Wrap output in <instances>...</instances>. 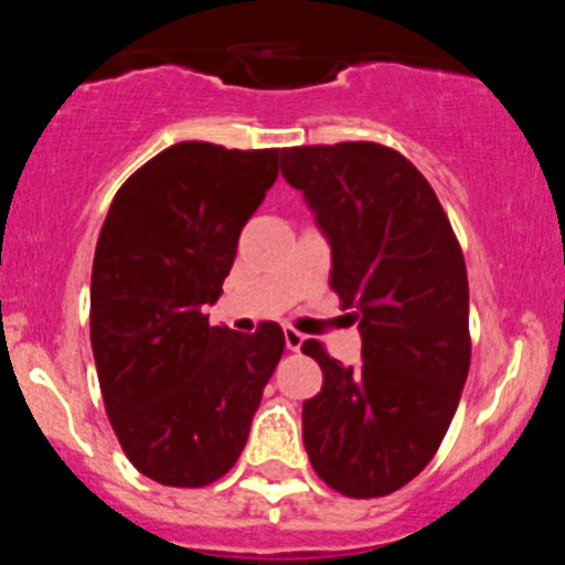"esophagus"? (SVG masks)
Here are the masks:
<instances>
[{
    "label": "esophagus",
    "mask_w": 565,
    "mask_h": 565,
    "mask_svg": "<svg viewBox=\"0 0 565 565\" xmlns=\"http://www.w3.org/2000/svg\"><path fill=\"white\" fill-rule=\"evenodd\" d=\"M286 348L288 351H299V348H302V344H306V337H302V333L299 331H294V328H286Z\"/></svg>",
    "instance_id": "esophagus-1"
}]
</instances>
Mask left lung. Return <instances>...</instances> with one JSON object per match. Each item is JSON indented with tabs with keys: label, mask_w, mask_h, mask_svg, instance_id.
Returning <instances> with one entry per match:
<instances>
[{
	"label": "left lung",
	"mask_w": 565,
	"mask_h": 565,
	"mask_svg": "<svg viewBox=\"0 0 565 565\" xmlns=\"http://www.w3.org/2000/svg\"><path fill=\"white\" fill-rule=\"evenodd\" d=\"M282 178L331 246V288L362 333V364L322 344V391L302 404L317 476L342 495L379 498L422 472L456 416L469 373V286L450 221L424 174L367 141L294 147Z\"/></svg>",
	"instance_id": "obj_1"
}]
</instances>
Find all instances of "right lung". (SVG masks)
Returning <instances> with one entry per match:
<instances>
[{
	"mask_svg": "<svg viewBox=\"0 0 565 565\" xmlns=\"http://www.w3.org/2000/svg\"><path fill=\"white\" fill-rule=\"evenodd\" d=\"M279 158L174 143L118 189L98 234L89 342L104 407L132 467L163 487L226 476L286 348L277 322L237 333L203 313Z\"/></svg>",
	"mask_w": 565,
	"mask_h": 565,
	"instance_id": "1",
	"label": "right lung"
}]
</instances>
